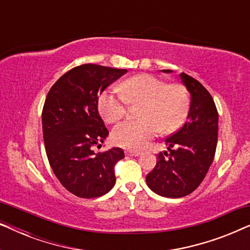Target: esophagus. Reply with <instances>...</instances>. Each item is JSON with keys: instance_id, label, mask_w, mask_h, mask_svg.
<instances>
[{"instance_id": "obj_1", "label": "esophagus", "mask_w": 250, "mask_h": 250, "mask_svg": "<svg viewBox=\"0 0 250 250\" xmlns=\"http://www.w3.org/2000/svg\"><path fill=\"white\" fill-rule=\"evenodd\" d=\"M126 155L131 156V157H138V156L141 155V152H140V151H134V150H128V151H126Z\"/></svg>"}]
</instances>
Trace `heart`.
Masks as SVG:
<instances>
[{
  "mask_svg": "<svg viewBox=\"0 0 250 250\" xmlns=\"http://www.w3.org/2000/svg\"><path fill=\"white\" fill-rule=\"evenodd\" d=\"M141 104L140 119H129L112 131L117 146L141 149L158 135L175 132L186 119L190 107V95L181 83H169L149 74L129 77L121 86L114 85L99 98V110L108 123L124 117L128 104Z\"/></svg>",
  "mask_w": 250,
  "mask_h": 250,
  "instance_id": "heart-1",
  "label": "heart"
}]
</instances>
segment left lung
I'll use <instances>...</instances> for the list:
<instances>
[{"mask_svg": "<svg viewBox=\"0 0 250 250\" xmlns=\"http://www.w3.org/2000/svg\"><path fill=\"white\" fill-rule=\"evenodd\" d=\"M180 77L191 94L188 119L166 139L169 153H158L155 168L146 177L153 192L167 198L188 196L200 186L217 146L218 112L213 98L193 77L184 73Z\"/></svg>", "mask_w": 250, "mask_h": 250, "instance_id": "left-lung-1", "label": "left lung"}]
</instances>
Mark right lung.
Masks as SVG:
<instances>
[{"instance_id":"right-lung-1","label":"right lung","mask_w":250,"mask_h":250,"mask_svg":"<svg viewBox=\"0 0 250 250\" xmlns=\"http://www.w3.org/2000/svg\"><path fill=\"white\" fill-rule=\"evenodd\" d=\"M126 69L85 63L63 74L46 95L42 111L47 159L63 188L80 198H97L115 186L121 148L94 153L109 132L98 111L99 97Z\"/></svg>"}]
</instances>
